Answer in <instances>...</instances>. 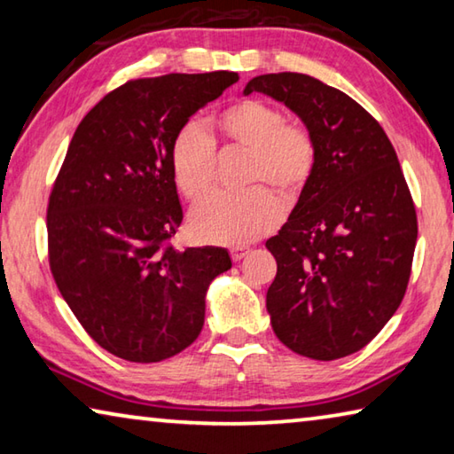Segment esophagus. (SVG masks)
Masks as SVG:
<instances>
[{"instance_id": "obj_1", "label": "esophagus", "mask_w": 454, "mask_h": 454, "mask_svg": "<svg viewBox=\"0 0 454 454\" xmlns=\"http://www.w3.org/2000/svg\"><path fill=\"white\" fill-rule=\"evenodd\" d=\"M250 254V248L248 246H234L232 250H230V256H232L234 262H238V260H242Z\"/></svg>"}]
</instances>
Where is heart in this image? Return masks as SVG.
<instances>
[{
	"label": "heart",
	"mask_w": 454,
	"mask_h": 454,
	"mask_svg": "<svg viewBox=\"0 0 454 454\" xmlns=\"http://www.w3.org/2000/svg\"><path fill=\"white\" fill-rule=\"evenodd\" d=\"M248 152L242 192H212L190 212V232L208 244L238 246L256 240L276 226L282 204H292L309 186L318 162L314 136L304 126L286 124L280 107L262 99H240L214 118L212 136L196 124L176 132L170 145V170L176 188L188 200L210 190L216 176V150ZM264 185L271 191L262 188Z\"/></svg>",
	"instance_id": "heart-1"
}]
</instances>
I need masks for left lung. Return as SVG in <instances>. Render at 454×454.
<instances>
[{
  "label": "left lung",
  "instance_id": "obj_1",
  "mask_svg": "<svg viewBox=\"0 0 454 454\" xmlns=\"http://www.w3.org/2000/svg\"><path fill=\"white\" fill-rule=\"evenodd\" d=\"M282 102L317 140L318 162L286 224L266 240L278 264L266 292L274 334L296 355L336 360L366 347L409 286L417 210L379 121L306 74L246 83Z\"/></svg>",
  "mask_w": 454,
  "mask_h": 454
}]
</instances>
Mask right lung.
<instances>
[{
    "instance_id": "1",
    "label": "right lung",
    "mask_w": 454,
    "mask_h": 454,
    "mask_svg": "<svg viewBox=\"0 0 454 454\" xmlns=\"http://www.w3.org/2000/svg\"><path fill=\"white\" fill-rule=\"evenodd\" d=\"M234 82V72L126 82L80 121L53 182V280L83 330L129 363L188 348L204 326L206 290L232 268L224 248L170 244L184 218L170 145Z\"/></svg>"
}]
</instances>
